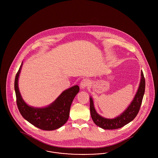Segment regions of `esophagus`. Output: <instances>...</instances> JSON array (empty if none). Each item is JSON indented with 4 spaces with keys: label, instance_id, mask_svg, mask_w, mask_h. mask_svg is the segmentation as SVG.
Segmentation results:
<instances>
[{
    "label": "esophagus",
    "instance_id": "obj_1",
    "mask_svg": "<svg viewBox=\"0 0 158 158\" xmlns=\"http://www.w3.org/2000/svg\"><path fill=\"white\" fill-rule=\"evenodd\" d=\"M89 85V80L88 79H86V78L83 79L80 83V87L82 89H85V88H86Z\"/></svg>",
    "mask_w": 158,
    "mask_h": 158
}]
</instances>
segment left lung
Here are the masks:
<instances>
[{
  "label": "left lung",
  "instance_id": "1",
  "mask_svg": "<svg viewBox=\"0 0 158 158\" xmlns=\"http://www.w3.org/2000/svg\"><path fill=\"white\" fill-rule=\"evenodd\" d=\"M145 81L142 70L139 86L133 101L123 113L114 118L103 117L97 113L93 99L90 97V115L92 120L96 125L104 130H115L129 123L135 118L139 111L145 92Z\"/></svg>",
  "mask_w": 158,
  "mask_h": 158
}]
</instances>
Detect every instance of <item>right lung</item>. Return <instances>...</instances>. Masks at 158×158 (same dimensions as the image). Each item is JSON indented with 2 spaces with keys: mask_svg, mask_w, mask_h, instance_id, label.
I'll return each instance as SVG.
<instances>
[{
  "mask_svg": "<svg viewBox=\"0 0 158 158\" xmlns=\"http://www.w3.org/2000/svg\"><path fill=\"white\" fill-rule=\"evenodd\" d=\"M23 65L22 62L15 80L16 102L21 114L29 123L43 130L52 131L61 127L68 121L70 106L80 90L79 86L75 85L64 90L53 102L45 107L29 106L23 100L18 86V80Z\"/></svg>",
  "mask_w": 158,
  "mask_h": 158,
  "instance_id": "1",
  "label": "right lung"
}]
</instances>
